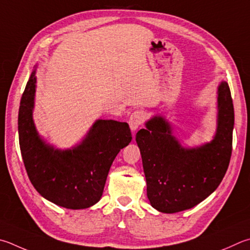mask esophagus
<instances>
[{
  "instance_id": "obj_1",
  "label": "esophagus",
  "mask_w": 250,
  "mask_h": 250,
  "mask_svg": "<svg viewBox=\"0 0 250 250\" xmlns=\"http://www.w3.org/2000/svg\"><path fill=\"white\" fill-rule=\"evenodd\" d=\"M145 120V113L141 110H137L134 111L132 115L130 116V119H129V125L131 130L133 131H137L139 126L143 124Z\"/></svg>"
}]
</instances>
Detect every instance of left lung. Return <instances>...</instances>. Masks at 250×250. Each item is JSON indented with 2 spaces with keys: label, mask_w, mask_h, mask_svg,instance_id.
I'll return each instance as SVG.
<instances>
[{
  "label": "left lung",
  "mask_w": 250,
  "mask_h": 250,
  "mask_svg": "<svg viewBox=\"0 0 250 250\" xmlns=\"http://www.w3.org/2000/svg\"><path fill=\"white\" fill-rule=\"evenodd\" d=\"M137 133L151 206L163 213L188 210L219 187L232 155L234 106L229 84L217 87V126L211 142L185 147L168 121L154 116Z\"/></svg>",
  "instance_id": "1"
}]
</instances>
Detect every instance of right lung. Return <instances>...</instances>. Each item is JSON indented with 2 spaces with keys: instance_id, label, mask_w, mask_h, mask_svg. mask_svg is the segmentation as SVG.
Masks as SVG:
<instances>
[{
  "instance_id": "1",
  "label": "right lung",
  "mask_w": 250,
  "mask_h": 250,
  "mask_svg": "<svg viewBox=\"0 0 250 250\" xmlns=\"http://www.w3.org/2000/svg\"><path fill=\"white\" fill-rule=\"evenodd\" d=\"M36 69L27 82L18 111V137L22 161L31 184L47 200L72 210L101 200L108 172L121 148L132 140L129 125L96 120L74 147L54 148L36 129L33 110Z\"/></svg>"
}]
</instances>
